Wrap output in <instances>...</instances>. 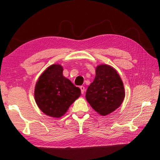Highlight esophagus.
Returning <instances> with one entry per match:
<instances>
[{
	"instance_id": "34e87169",
	"label": "esophagus",
	"mask_w": 160,
	"mask_h": 160,
	"mask_svg": "<svg viewBox=\"0 0 160 160\" xmlns=\"http://www.w3.org/2000/svg\"><path fill=\"white\" fill-rule=\"evenodd\" d=\"M80 90H81V93L83 94L84 92H85V87H84V86H80Z\"/></svg>"
}]
</instances>
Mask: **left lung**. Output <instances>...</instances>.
<instances>
[{
	"instance_id": "8db88e82",
	"label": "left lung",
	"mask_w": 160,
	"mask_h": 160,
	"mask_svg": "<svg viewBox=\"0 0 160 160\" xmlns=\"http://www.w3.org/2000/svg\"><path fill=\"white\" fill-rule=\"evenodd\" d=\"M95 78L86 92V99L101 116L118 109L125 98V90L120 75L112 66L101 64L96 67Z\"/></svg>"
}]
</instances>
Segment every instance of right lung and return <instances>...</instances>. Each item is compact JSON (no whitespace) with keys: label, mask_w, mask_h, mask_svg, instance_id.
Segmentation results:
<instances>
[{"label":"right lung","mask_w":160,"mask_h":160,"mask_svg":"<svg viewBox=\"0 0 160 160\" xmlns=\"http://www.w3.org/2000/svg\"><path fill=\"white\" fill-rule=\"evenodd\" d=\"M63 71L61 65H51L40 75L35 85V102L42 112L51 117L63 116L81 94L80 88L63 76Z\"/></svg>","instance_id":"add662e5"}]
</instances>
